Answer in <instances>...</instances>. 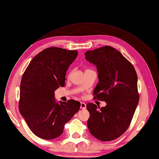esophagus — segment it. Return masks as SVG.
<instances>
[{"mask_svg":"<svg viewBox=\"0 0 159 159\" xmlns=\"http://www.w3.org/2000/svg\"><path fill=\"white\" fill-rule=\"evenodd\" d=\"M87 108V105L85 103V102H81V105H80V108L81 109H85Z\"/></svg>","mask_w":159,"mask_h":159,"instance_id":"1","label":"esophagus"}]
</instances>
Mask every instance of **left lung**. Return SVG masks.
Here are the masks:
<instances>
[{"label": "left lung", "instance_id": "1", "mask_svg": "<svg viewBox=\"0 0 159 159\" xmlns=\"http://www.w3.org/2000/svg\"><path fill=\"white\" fill-rule=\"evenodd\" d=\"M85 55L98 72L94 99L107 102L101 108L92 102L87 105V126L100 141H113L126 131L139 103L137 73L133 65L110 46L88 51Z\"/></svg>", "mask_w": 159, "mask_h": 159}]
</instances>
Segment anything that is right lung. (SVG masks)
Returning a JSON list of instances; mask_svg holds the SVG:
<instances>
[{"mask_svg":"<svg viewBox=\"0 0 159 159\" xmlns=\"http://www.w3.org/2000/svg\"><path fill=\"white\" fill-rule=\"evenodd\" d=\"M78 54L56 47L47 48L35 56L23 74L19 111L32 132L41 139L61 135L64 125L80 110L79 101L58 103L54 98V90L64 87L66 72Z\"/></svg>","mask_w":159,"mask_h":159,"instance_id":"right-lung-1","label":"right lung"}]
</instances>
